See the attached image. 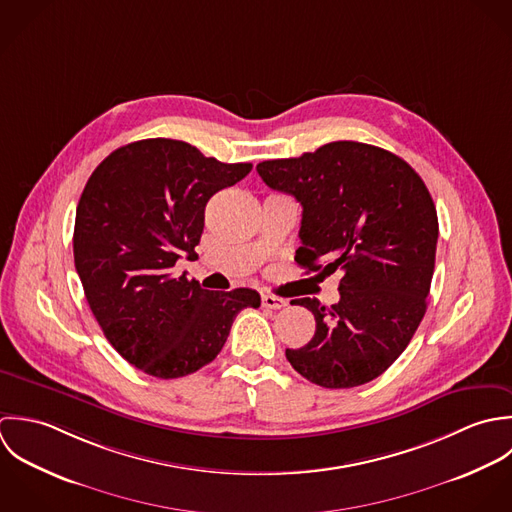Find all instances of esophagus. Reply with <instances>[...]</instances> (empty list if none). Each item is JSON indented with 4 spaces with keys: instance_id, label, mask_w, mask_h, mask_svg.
I'll return each mask as SVG.
<instances>
[{
    "instance_id": "esophagus-1",
    "label": "esophagus",
    "mask_w": 512,
    "mask_h": 512,
    "mask_svg": "<svg viewBox=\"0 0 512 512\" xmlns=\"http://www.w3.org/2000/svg\"><path fill=\"white\" fill-rule=\"evenodd\" d=\"M261 303H263V307L273 308V310L287 307V301L281 297H275V295H261Z\"/></svg>"
}]
</instances>
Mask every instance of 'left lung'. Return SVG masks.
Wrapping results in <instances>:
<instances>
[{"mask_svg": "<svg viewBox=\"0 0 512 512\" xmlns=\"http://www.w3.org/2000/svg\"><path fill=\"white\" fill-rule=\"evenodd\" d=\"M263 182L303 205L295 261L308 273L338 271L340 301L316 299L312 340L287 360L322 388H356L384 374L415 334L435 267L437 211L400 156L338 140L299 158L257 164Z\"/></svg>", "mask_w": 512, "mask_h": 512, "instance_id": "left-lung-1", "label": "left lung"}]
</instances>
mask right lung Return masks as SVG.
<instances>
[{"label":"right lung","mask_w":512,"mask_h":512,"mask_svg":"<svg viewBox=\"0 0 512 512\" xmlns=\"http://www.w3.org/2000/svg\"><path fill=\"white\" fill-rule=\"evenodd\" d=\"M182 140L148 138L108 154L77 205L73 253L87 303L114 350L138 370L170 380L209 364L251 289L205 291L176 277L194 255L209 198L251 172Z\"/></svg>","instance_id":"obj_1"}]
</instances>
